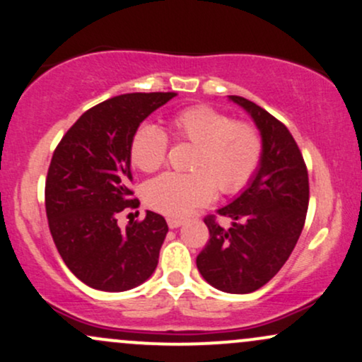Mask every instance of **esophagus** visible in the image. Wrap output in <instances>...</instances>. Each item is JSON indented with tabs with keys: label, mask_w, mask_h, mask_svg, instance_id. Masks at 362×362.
Returning a JSON list of instances; mask_svg holds the SVG:
<instances>
[{
	"label": "esophagus",
	"mask_w": 362,
	"mask_h": 362,
	"mask_svg": "<svg viewBox=\"0 0 362 362\" xmlns=\"http://www.w3.org/2000/svg\"><path fill=\"white\" fill-rule=\"evenodd\" d=\"M167 223H168V226L173 230V228H178L184 221H182V219H178V218H168Z\"/></svg>",
	"instance_id": "obj_1"
}]
</instances>
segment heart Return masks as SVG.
I'll use <instances>...</instances> for the list:
<instances>
[{
    "instance_id": "1",
    "label": "heart",
    "mask_w": 362,
    "mask_h": 362,
    "mask_svg": "<svg viewBox=\"0 0 362 362\" xmlns=\"http://www.w3.org/2000/svg\"><path fill=\"white\" fill-rule=\"evenodd\" d=\"M168 136L192 144L189 173L168 172L143 187L151 209L167 216H185L221 194H236L255 175L264 153L259 127L211 105H190L168 119ZM168 136L155 124H141L129 143V160L141 172H156L168 155Z\"/></svg>"
}]
</instances>
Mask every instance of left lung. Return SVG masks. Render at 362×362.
I'll return each instance as SVG.
<instances>
[{"instance_id": "left-lung-1", "label": "left lung", "mask_w": 362, "mask_h": 362, "mask_svg": "<svg viewBox=\"0 0 362 362\" xmlns=\"http://www.w3.org/2000/svg\"><path fill=\"white\" fill-rule=\"evenodd\" d=\"M230 98L255 120L264 153L245 192L218 209L232 226L223 228L216 214L204 218L209 240L195 264L216 289L245 294L267 284L289 259L305 226L310 184L289 129L257 103L236 95Z\"/></svg>"}]
</instances>
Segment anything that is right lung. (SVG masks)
Listing matches in <instances>:
<instances>
[{
	"label": "right lung",
	"instance_id": "obj_1",
	"mask_svg": "<svg viewBox=\"0 0 362 362\" xmlns=\"http://www.w3.org/2000/svg\"><path fill=\"white\" fill-rule=\"evenodd\" d=\"M175 97L126 93L91 107L59 141L45 178V213L68 269L93 289L127 291L155 272L168 226L161 214L117 226L138 207L131 189L129 143L139 124Z\"/></svg>",
	"mask_w": 362,
	"mask_h": 362
}]
</instances>
